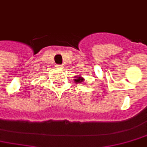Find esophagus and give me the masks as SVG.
Segmentation results:
<instances>
[{"instance_id":"34e87169","label":"esophagus","mask_w":147,"mask_h":147,"mask_svg":"<svg viewBox=\"0 0 147 147\" xmlns=\"http://www.w3.org/2000/svg\"><path fill=\"white\" fill-rule=\"evenodd\" d=\"M56 66L58 67H63V65H62V64H57Z\"/></svg>"}]
</instances>
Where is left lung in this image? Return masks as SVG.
I'll use <instances>...</instances> for the list:
<instances>
[{"label":"left lung","mask_w":147,"mask_h":147,"mask_svg":"<svg viewBox=\"0 0 147 147\" xmlns=\"http://www.w3.org/2000/svg\"><path fill=\"white\" fill-rule=\"evenodd\" d=\"M84 80V78H82L81 76H76V79H75V82L76 83H81V82H83Z\"/></svg>","instance_id":"obj_1"}]
</instances>
